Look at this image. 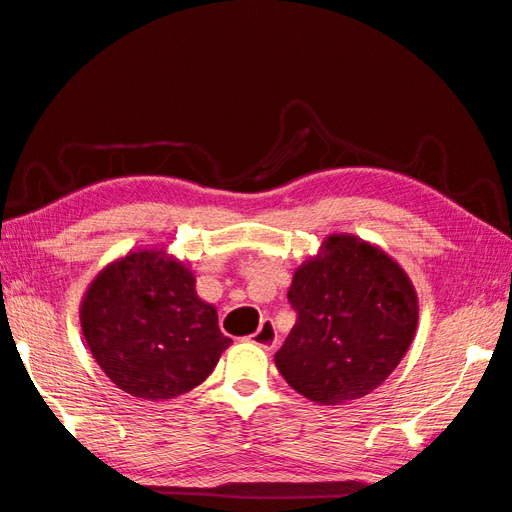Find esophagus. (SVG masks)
<instances>
[{
	"label": "esophagus",
	"mask_w": 512,
	"mask_h": 512,
	"mask_svg": "<svg viewBox=\"0 0 512 512\" xmlns=\"http://www.w3.org/2000/svg\"><path fill=\"white\" fill-rule=\"evenodd\" d=\"M252 344L265 348V350L276 348V344H278V331H276L274 320H269V317H267V320L260 322L258 331L252 335Z\"/></svg>",
	"instance_id": "34e87169"
}]
</instances>
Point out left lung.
<instances>
[{
	"mask_svg": "<svg viewBox=\"0 0 512 512\" xmlns=\"http://www.w3.org/2000/svg\"><path fill=\"white\" fill-rule=\"evenodd\" d=\"M322 247L293 276L295 326L276 366L306 399L342 405L377 390L399 366L416 333L418 300L379 247L348 234L328 236Z\"/></svg>",
	"mask_w": 512,
	"mask_h": 512,
	"instance_id": "8db88e82",
	"label": "left lung"
}]
</instances>
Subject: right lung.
<instances>
[{
  "label": "right lung",
  "mask_w": 512,
  "mask_h": 512,
  "mask_svg": "<svg viewBox=\"0 0 512 512\" xmlns=\"http://www.w3.org/2000/svg\"><path fill=\"white\" fill-rule=\"evenodd\" d=\"M85 342L120 390L144 401L186 394L210 377L232 344L192 271L144 249L102 269L81 306Z\"/></svg>",
  "instance_id": "1"
}]
</instances>
